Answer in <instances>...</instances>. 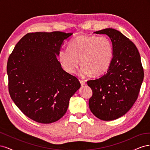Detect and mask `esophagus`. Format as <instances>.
Returning a JSON list of instances; mask_svg holds the SVG:
<instances>
[{
    "label": "esophagus",
    "instance_id": "1",
    "mask_svg": "<svg viewBox=\"0 0 150 150\" xmlns=\"http://www.w3.org/2000/svg\"><path fill=\"white\" fill-rule=\"evenodd\" d=\"M79 81H80V83H81V86H84V84H86V83H85V81H82V80H80Z\"/></svg>",
    "mask_w": 150,
    "mask_h": 150
}]
</instances>
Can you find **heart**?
<instances>
[{
  "label": "heart",
  "instance_id": "1",
  "mask_svg": "<svg viewBox=\"0 0 150 150\" xmlns=\"http://www.w3.org/2000/svg\"><path fill=\"white\" fill-rule=\"evenodd\" d=\"M112 57V45L106 37L80 35L72 39L68 48H61L58 59L66 72L73 74L81 63L78 72L81 78L104 73L110 67Z\"/></svg>",
  "mask_w": 150,
  "mask_h": 150
}]
</instances>
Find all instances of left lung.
Returning a JSON list of instances; mask_svg holds the SVG:
<instances>
[{"mask_svg": "<svg viewBox=\"0 0 150 150\" xmlns=\"http://www.w3.org/2000/svg\"><path fill=\"white\" fill-rule=\"evenodd\" d=\"M106 34L112 45V58L107 72L88 81L93 91L91 111L98 118L112 121L125 115L137 100L144 78L137 47L120 31L107 28L94 34Z\"/></svg>", "mask_w": 150, "mask_h": 150, "instance_id": "8db88e82", "label": "left lung"}]
</instances>
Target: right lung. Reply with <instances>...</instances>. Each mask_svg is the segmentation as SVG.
I'll list each match as a JSON object with an SVG mask.
<instances>
[{"mask_svg": "<svg viewBox=\"0 0 150 150\" xmlns=\"http://www.w3.org/2000/svg\"><path fill=\"white\" fill-rule=\"evenodd\" d=\"M72 33H28L7 61L10 96L19 110L40 123L57 121L65 115L69 99L80 87L75 76L63 70L57 56Z\"/></svg>", "mask_w": 150, "mask_h": 150, "instance_id": "add662e5", "label": "right lung"}]
</instances>
